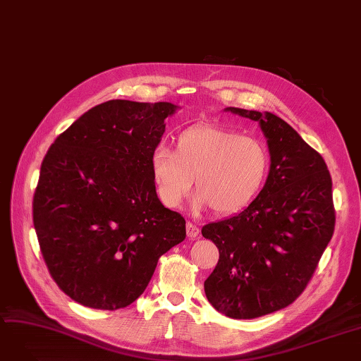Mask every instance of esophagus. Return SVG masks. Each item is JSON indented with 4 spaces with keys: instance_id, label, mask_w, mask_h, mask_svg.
Segmentation results:
<instances>
[{
    "instance_id": "1",
    "label": "esophagus",
    "mask_w": 361,
    "mask_h": 361,
    "mask_svg": "<svg viewBox=\"0 0 361 361\" xmlns=\"http://www.w3.org/2000/svg\"><path fill=\"white\" fill-rule=\"evenodd\" d=\"M186 235H188V238L195 239L200 235V228L197 225H194V223L188 221L186 223Z\"/></svg>"
}]
</instances>
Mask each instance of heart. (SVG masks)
I'll return each instance as SVG.
<instances>
[{
	"instance_id": "heart-1",
	"label": "heart",
	"mask_w": 361,
	"mask_h": 361,
	"mask_svg": "<svg viewBox=\"0 0 361 361\" xmlns=\"http://www.w3.org/2000/svg\"><path fill=\"white\" fill-rule=\"evenodd\" d=\"M269 152L251 136L220 126L183 130L175 151L160 145L151 154V175L161 202L178 209L192 186L197 207L217 216L243 210L257 197L269 173Z\"/></svg>"
}]
</instances>
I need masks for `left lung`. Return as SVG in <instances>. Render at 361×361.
I'll list each match as a JSON object with an SVG mask.
<instances>
[{
	"instance_id": "obj_1",
	"label": "left lung",
	"mask_w": 361,
	"mask_h": 361,
	"mask_svg": "<svg viewBox=\"0 0 361 361\" xmlns=\"http://www.w3.org/2000/svg\"><path fill=\"white\" fill-rule=\"evenodd\" d=\"M225 111L259 122L270 170L244 212L202 226L219 248L204 290L217 312L255 319L293 304L310 282L335 229L332 179L320 154L276 114Z\"/></svg>"
}]
</instances>
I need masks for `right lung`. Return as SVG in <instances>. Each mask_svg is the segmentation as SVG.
I'll return each mask as SVG.
<instances>
[{
    "label": "right lung",
    "instance_id": "1",
    "mask_svg": "<svg viewBox=\"0 0 361 361\" xmlns=\"http://www.w3.org/2000/svg\"><path fill=\"white\" fill-rule=\"evenodd\" d=\"M171 102L111 99L92 107L49 147L33 195L45 264L76 302L117 310L182 243L185 219L166 209L151 175Z\"/></svg>",
    "mask_w": 361,
    "mask_h": 361
}]
</instances>
